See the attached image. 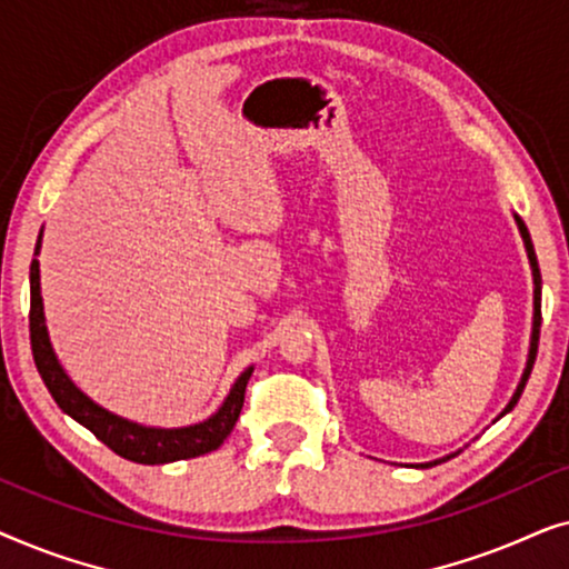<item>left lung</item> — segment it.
Listing matches in <instances>:
<instances>
[{"mask_svg": "<svg viewBox=\"0 0 569 569\" xmlns=\"http://www.w3.org/2000/svg\"><path fill=\"white\" fill-rule=\"evenodd\" d=\"M516 222H518L520 236H523L526 253H528V261H531V271H533V331H531V349H528V362H526L523 378H520L516 393H512V399H510L508 407H505L502 415H508V411L518 403L520 393H523V388H526V383H528V376H531V370H533L536 352H539V329H541V271H539V261H536V251H533L531 236H528L526 222L520 220L518 214H516ZM502 415H500V417H502ZM448 458H453V456H448ZM448 458H440V461H432V463H419V469H430V466H438V463H442V461H448Z\"/></svg>", "mask_w": 569, "mask_h": 569, "instance_id": "obj_1", "label": "left lung"}]
</instances>
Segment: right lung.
<instances>
[{
  "mask_svg": "<svg viewBox=\"0 0 569 569\" xmlns=\"http://www.w3.org/2000/svg\"><path fill=\"white\" fill-rule=\"evenodd\" d=\"M38 251H41V236H38L36 243V256ZM30 347H33L36 368L41 372L43 383L53 396V401L59 403V409L67 411V415L77 419L82 427H88V430L96 435L100 442H106L113 453L127 458V461L147 466L183 461V458H197L220 448L238 422L240 409H243L248 378H251L253 372V368H248L243 376L236 380V386L230 388L222 407L199 425L162 430V427H144L111 415V411L98 407L96 401L88 399V396L69 380L64 368H61L57 360V355H53L43 318L38 259L30 263Z\"/></svg>",
  "mask_w": 569,
  "mask_h": 569,
  "instance_id": "1",
  "label": "right lung"
}]
</instances>
